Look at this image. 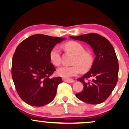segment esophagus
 I'll return each mask as SVG.
<instances>
[{
    "label": "esophagus",
    "mask_w": 129,
    "mask_h": 129,
    "mask_svg": "<svg viewBox=\"0 0 129 129\" xmlns=\"http://www.w3.org/2000/svg\"><path fill=\"white\" fill-rule=\"evenodd\" d=\"M63 80L64 82H67V83H74V80H73V79H71V78H63Z\"/></svg>",
    "instance_id": "esophagus-1"
}]
</instances>
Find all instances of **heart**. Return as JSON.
<instances>
[{"instance_id": "obj_1", "label": "heart", "mask_w": 129, "mask_h": 129, "mask_svg": "<svg viewBox=\"0 0 129 129\" xmlns=\"http://www.w3.org/2000/svg\"><path fill=\"white\" fill-rule=\"evenodd\" d=\"M64 48L75 55L74 66H62L57 70L59 76L64 78H69L77 76L81 72L88 70L93 63V57L91 53L85 52V49L81 44L77 42L71 41L64 45ZM50 60L52 64L59 66L61 63V51L58 46H55L49 53Z\"/></svg>"}]
</instances>
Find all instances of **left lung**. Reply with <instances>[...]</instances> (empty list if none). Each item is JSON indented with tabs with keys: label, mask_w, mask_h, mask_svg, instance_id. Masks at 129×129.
Instances as JSON below:
<instances>
[{
	"label": "left lung",
	"mask_w": 129,
	"mask_h": 129,
	"mask_svg": "<svg viewBox=\"0 0 129 129\" xmlns=\"http://www.w3.org/2000/svg\"><path fill=\"white\" fill-rule=\"evenodd\" d=\"M70 37L88 44L96 56L91 70L77 79L84 89L76 96L89 104L102 103L110 96L118 80L119 63L114 48L107 39L96 33Z\"/></svg>",
	"instance_id": "8db88e82"
}]
</instances>
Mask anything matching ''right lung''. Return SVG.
I'll return each instance as SVG.
<instances>
[{
    "label": "right lung",
    "instance_id": "obj_1",
    "mask_svg": "<svg viewBox=\"0 0 129 129\" xmlns=\"http://www.w3.org/2000/svg\"><path fill=\"white\" fill-rule=\"evenodd\" d=\"M64 38L35 34L23 41L13 56L12 75L22 100L34 106H42L55 98L60 77L51 78L56 70L49 58L51 49Z\"/></svg>",
    "mask_w": 129,
    "mask_h": 129
}]
</instances>
